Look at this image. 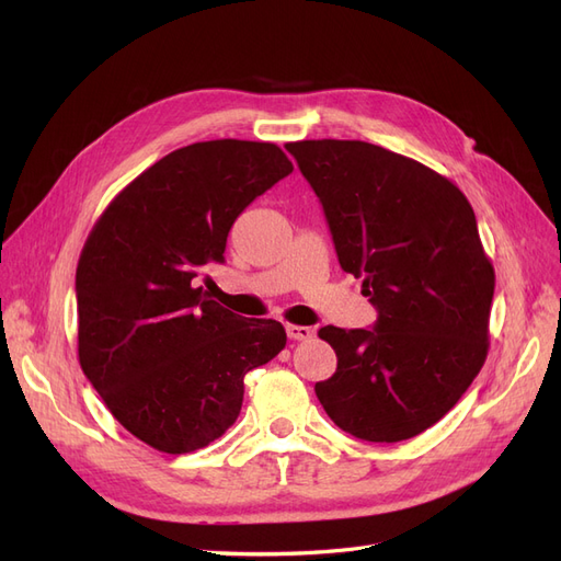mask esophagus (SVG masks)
<instances>
[{"label":"esophagus","mask_w":561,"mask_h":561,"mask_svg":"<svg viewBox=\"0 0 561 561\" xmlns=\"http://www.w3.org/2000/svg\"><path fill=\"white\" fill-rule=\"evenodd\" d=\"M285 332L287 336L295 339V342H309L313 336V328H307V325H287Z\"/></svg>","instance_id":"obj_1"}]
</instances>
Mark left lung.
Returning a JSON list of instances; mask_svg holds the SVG:
<instances>
[{
	"label": "left lung",
	"mask_w": 561,
	"mask_h": 561,
	"mask_svg": "<svg viewBox=\"0 0 561 561\" xmlns=\"http://www.w3.org/2000/svg\"><path fill=\"white\" fill-rule=\"evenodd\" d=\"M342 268L377 309L369 330L320 328L336 371L322 410L367 443H400L443 419L489 351L494 266L463 192L414 159L360 140H301Z\"/></svg>",
	"instance_id": "obj_1"
}]
</instances>
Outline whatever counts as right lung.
Returning <instances> with one entry per match:
<instances>
[{
    "label": "right lung",
    "mask_w": 561,
    "mask_h": 561,
    "mask_svg": "<svg viewBox=\"0 0 561 561\" xmlns=\"http://www.w3.org/2000/svg\"><path fill=\"white\" fill-rule=\"evenodd\" d=\"M290 173L278 145L194 142L118 192L83 243L79 365L145 445L208 447L239 419L248 371L285 348L280 322L231 313L194 278L225 262L236 217Z\"/></svg>",
    "instance_id": "1"
}]
</instances>
